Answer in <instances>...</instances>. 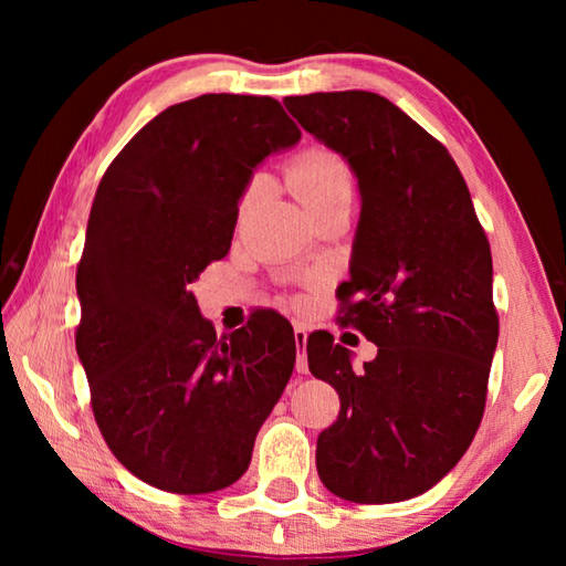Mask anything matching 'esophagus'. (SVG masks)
Listing matches in <instances>:
<instances>
[{"label": "esophagus", "mask_w": 566, "mask_h": 566, "mask_svg": "<svg viewBox=\"0 0 566 566\" xmlns=\"http://www.w3.org/2000/svg\"><path fill=\"white\" fill-rule=\"evenodd\" d=\"M294 342H296V371H300V375H306V371H310V361H306V329L304 327H300V324H296L294 327Z\"/></svg>", "instance_id": "esophagus-1"}]
</instances>
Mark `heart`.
I'll return each mask as SVG.
<instances>
[{"instance_id":"heart-1","label":"heart","mask_w":566,"mask_h":566,"mask_svg":"<svg viewBox=\"0 0 566 566\" xmlns=\"http://www.w3.org/2000/svg\"><path fill=\"white\" fill-rule=\"evenodd\" d=\"M286 185L294 191V197L300 199V205L306 212H314L322 205H327L332 197L337 195H352L354 179L352 171L339 155H334L329 149L314 147L302 151L300 157L292 161L290 171H286ZM256 189V181L247 187L242 195V209L252 202Z\"/></svg>"}]
</instances>
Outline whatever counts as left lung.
<instances>
[{"mask_svg": "<svg viewBox=\"0 0 566 566\" xmlns=\"http://www.w3.org/2000/svg\"><path fill=\"white\" fill-rule=\"evenodd\" d=\"M284 107L357 175L339 319L377 344L357 369L329 332L306 339L310 371L339 395L317 472L342 500H411L462 459L484 415L500 337L490 242L452 155L397 104L349 90Z\"/></svg>", "mask_w": 566, "mask_h": 566, "instance_id": "left-lung-1", "label": "left lung"}]
</instances>
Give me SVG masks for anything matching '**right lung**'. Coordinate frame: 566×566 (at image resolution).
Listing matches in <instances>:
<instances>
[{
  "mask_svg": "<svg viewBox=\"0 0 566 566\" xmlns=\"http://www.w3.org/2000/svg\"><path fill=\"white\" fill-rule=\"evenodd\" d=\"M300 137L272 97L202 94L134 134L94 195L76 354L104 442L157 490L237 482L292 377L286 319L260 314L217 337L189 284L232 247L254 167Z\"/></svg>",
  "mask_w": 566,
  "mask_h": 566,
  "instance_id": "obj_1",
  "label": "right lung"
}]
</instances>
